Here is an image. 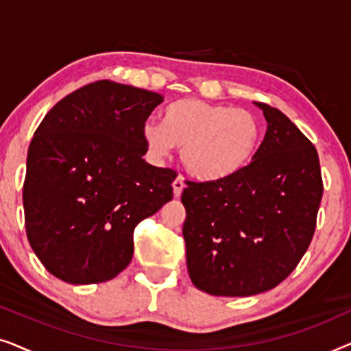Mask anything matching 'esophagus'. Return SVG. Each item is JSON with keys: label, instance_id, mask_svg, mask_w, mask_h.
Returning <instances> with one entry per match:
<instances>
[{"label": "esophagus", "instance_id": "obj_1", "mask_svg": "<svg viewBox=\"0 0 351 351\" xmlns=\"http://www.w3.org/2000/svg\"><path fill=\"white\" fill-rule=\"evenodd\" d=\"M185 186V179L182 176L176 177V180L172 182V189H174V196H180L182 195V190H184Z\"/></svg>", "mask_w": 351, "mask_h": 351}]
</instances>
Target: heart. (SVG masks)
I'll return each instance as SVG.
<instances>
[{
    "mask_svg": "<svg viewBox=\"0 0 351 351\" xmlns=\"http://www.w3.org/2000/svg\"><path fill=\"white\" fill-rule=\"evenodd\" d=\"M262 137V124L247 110L182 99L162 112V126L147 121L142 138L156 160L182 148V161L191 174L204 180L223 179L251 161Z\"/></svg>",
    "mask_w": 351,
    "mask_h": 351,
    "instance_id": "1",
    "label": "heart"
}]
</instances>
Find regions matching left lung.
I'll use <instances>...</instances> for the list:
<instances>
[{
  "label": "left lung",
  "mask_w": 351,
  "mask_h": 351,
  "mask_svg": "<svg viewBox=\"0 0 351 351\" xmlns=\"http://www.w3.org/2000/svg\"><path fill=\"white\" fill-rule=\"evenodd\" d=\"M256 105L268 126L252 161L223 179L186 180L182 193L189 275L213 295L273 289L315 234L323 196L318 152L285 113Z\"/></svg>",
  "instance_id": "1"
}]
</instances>
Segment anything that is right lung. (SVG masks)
Segmentation results:
<instances>
[{
	"instance_id": "1",
	"label": "right lung",
	"mask_w": 351,
	"mask_h": 351,
	"mask_svg": "<svg viewBox=\"0 0 351 351\" xmlns=\"http://www.w3.org/2000/svg\"><path fill=\"white\" fill-rule=\"evenodd\" d=\"M162 95L100 80L59 100L28 147V243L71 285L113 280L131 262L134 228L172 199L177 172L145 162L142 128Z\"/></svg>"
}]
</instances>
